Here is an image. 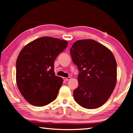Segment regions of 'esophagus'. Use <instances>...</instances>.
<instances>
[{"label":"esophagus","mask_w":133,"mask_h":133,"mask_svg":"<svg viewBox=\"0 0 133 133\" xmlns=\"http://www.w3.org/2000/svg\"><path fill=\"white\" fill-rule=\"evenodd\" d=\"M63 79L65 80V81H68V80H70L71 79V77H64Z\"/></svg>","instance_id":"esophagus-1"}]
</instances>
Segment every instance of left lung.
Here are the masks:
<instances>
[{"instance_id": "obj_1", "label": "left lung", "mask_w": 133, "mask_h": 133, "mask_svg": "<svg viewBox=\"0 0 133 133\" xmlns=\"http://www.w3.org/2000/svg\"><path fill=\"white\" fill-rule=\"evenodd\" d=\"M79 71L75 100L88 109H96L109 99L117 82V63L111 51L91 39L75 42L70 50Z\"/></svg>"}]
</instances>
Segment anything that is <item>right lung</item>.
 <instances>
[{"label": "right lung", "instance_id": "obj_1", "mask_svg": "<svg viewBox=\"0 0 133 133\" xmlns=\"http://www.w3.org/2000/svg\"><path fill=\"white\" fill-rule=\"evenodd\" d=\"M68 43L44 36L29 43L16 61V83L25 100L36 106H44L56 98L63 78L55 75L54 63Z\"/></svg>", "mask_w": 133, "mask_h": 133}]
</instances>
